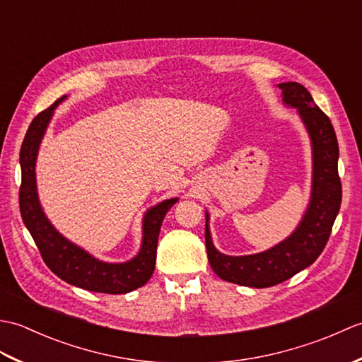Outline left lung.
<instances>
[{"mask_svg":"<svg viewBox=\"0 0 362 362\" xmlns=\"http://www.w3.org/2000/svg\"><path fill=\"white\" fill-rule=\"evenodd\" d=\"M279 87L283 91V101L297 107L313 141V194L308 210L288 240L247 257H228L218 252L211 243L209 224L205 227L206 255L214 274L226 281L250 288L275 286L313 264L325 249L342 201L337 173L339 146L332 121L314 104L302 83L284 82Z\"/></svg>","mask_w":362,"mask_h":362,"instance_id":"left-lung-1","label":"left lung"}]
</instances>
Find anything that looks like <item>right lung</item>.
<instances>
[{
	"instance_id": "add662e5",
	"label": "right lung",
	"mask_w": 362,
	"mask_h": 362,
	"mask_svg": "<svg viewBox=\"0 0 362 362\" xmlns=\"http://www.w3.org/2000/svg\"><path fill=\"white\" fill-rule=\"evenodd\" d=\"M62 96L48 109L40 112L30 122L20 151L21 185H20V213L30 236L40 250V255L51 271L59 279L87 291L104 294H126L148 283L156 269L157 243L161 222L166 211L177 202L168 199L148 210L143 222V245L138 255L121 264L103 263L86 250L79 249L54 228L42 211L35 188V158L45 135L46 126Z\"/></svg>"
}]
</instances>
